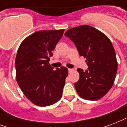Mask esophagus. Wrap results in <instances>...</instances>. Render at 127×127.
<instances>
[{"label": "esophagus", "mask_w": 127, "mask_h": 127, "mask_svg": "<svg viewBox=\"0 0 127 127\" xmlns=\"http://www.w3.org/2000/svg\"><path fill=\"white\" fill-rule=\"evenodd\" d=\"M72 71H73V69H70V68H69V69H68V72H69V73H70L72 72Z\"/></svg>", "instance_id": "34e87169"}]
</instances>
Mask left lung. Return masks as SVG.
Instances as JSON below:
<instances>
[{
	"mask_svg": "<svg viewBox=\"0 0 127 127\" xmlns=\"http://www.w3.org/2000/svg\"><path fill=\"white\" fill-rule=\"evenodd\" d=\"M64 35L86 58L87 70L78 68L79 81L75 83L78 95L87 100L101 99L113 85L117 71L115 51L106 35L89 25L70 28Z\"/></svg>",
	"mask_w": 127,
	"mask_h": 127,
	"instance_id": "1",
	"label": "left lung"
}]
</instances>
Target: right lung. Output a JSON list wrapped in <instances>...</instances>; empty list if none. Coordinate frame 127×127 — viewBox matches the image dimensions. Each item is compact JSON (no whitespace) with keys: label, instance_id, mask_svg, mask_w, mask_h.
Masks as SVG:
<instances>
[{"label":"right lung","instance_id":"right-lung-1","mask_svg":"<svg viewBox=\"0 0 127 127\" xmlns=\"http://www.w3.org/2000/svg\"><path fill=\"white\" fill-rule=\"evenodd\" d=\"M64 32V29L38 31L24 39L18 48L15 61L16 81L34 105H51L62 96L68 70L65 67L54 70L49 61Z\"/></svg>","mask_w":127,"mask_h":127}]
</instances>
